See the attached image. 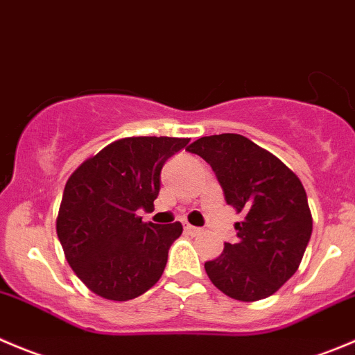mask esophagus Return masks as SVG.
<instances>
[{"label": "esophagus", "instance_id": "esophagus-1", "mask_svg": "<svg viewBox=\"0 0 355 355\" xmlns=\"http://www.w3.org/2000/svg\"><path fill=\"white\" fill-rule=\"evenodd\" d=\"M184 229H185V230H187V232H189V234H191V236H198V234H201V232H202V230H201V229H199V227H194V225H189V223H187V225H185V227H184Z\"/></svg>", "mask_w": 355, "mask_h": 355}]
</instances>
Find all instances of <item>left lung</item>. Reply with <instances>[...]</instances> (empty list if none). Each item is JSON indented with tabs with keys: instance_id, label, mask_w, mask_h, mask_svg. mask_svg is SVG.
<instances>
[{
	"instance_id": "1",
	"label": "left lung",
	"mask_w": 355,
	"mask_h": 355,
	"mask_svg": "<svg viewBox=\"0 0 355 355\" xmlns=\"http://www.w3.org/2000/svg\"><path fill=\"white\" fill-rule=\"evenodd\" d=\"M215 171L227 205L243 213L237 243H225L205 263L211 283L227 297L257 302L276 293L300 265L312 234V215L300 178L237 133L201 137L187 147Z\"/></svg>"
}]
</instances>
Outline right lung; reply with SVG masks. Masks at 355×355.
Segmentation results:
<instances>
[{"label": "right lung", "instance_id": "right-lung-1", "mask_svg": "<svg viewBox=\"0 0 355 355\" xmlns=\"http://www.w3.org/2000/svg\"><path fill=\"white\" fill-rule=\"evenodd\" d=\"M187 144L173 137L121 139L69 177L57 236L76 276L98 297L132 300L163 276L182 223H144L137 211L153 209L164 163Z\"/></svg>", "mask_w": 355, "mask_h": 355}]
</instances>
